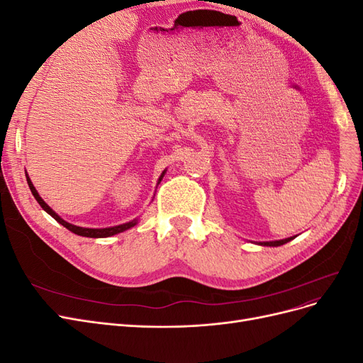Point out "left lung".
Returning a JSON list of instances; mask_svg holds the SVG:
<instances>
[{
    "label": "left lung",
    "instance_id": "left-lung-1",
    "mask_svg": "<svg viewBox=\"0 0 363 363\" xmlns=\"http://www.w3.org/2000/svg\"><path fill=\"white\" fill-rule=\"evenodd\" d=\"M294 238H288V239H281V240H271V242H262L260 245H267V247H279V245H283L289 242V240H292Z\"/></svg>",
    "mask_w": 363,
    "mask_h": 363
}]
</instances>
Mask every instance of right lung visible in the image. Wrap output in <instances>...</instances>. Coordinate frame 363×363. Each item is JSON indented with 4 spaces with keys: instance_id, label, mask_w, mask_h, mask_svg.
Segmentation results:
<instances>
[{
    "instance_id": "1",
    "label": "right lung",
    "mask_w": 363,
    "mask_h": 363,
    "mask_svg": "<svg viewBox=\"0 0 363 363\" xmlns=\"http://www.w3.org/2000/svg\"><path fill=\"white\" fill-rule=\"evenodd\" d=\"M162 177H163V175H162ZM162 177H160V180H162ZM27 183H28V186H30L31 194L35 195L36 201L40 204V207L43 208V211H45L47 213H50V215H51L54 219H56L57 223H60L63 227H67L68 230H71L72 233L79 235V236H86V238H108V236H113V235H116V233L124 232V230H127V228H130V227H133V225L136 224V219H135V221H131V223L121 224V225H116V227H108V228H83V227L72 225V224H69V223H67V221H63V219H62L56 212H54L52 208H51L45 201H43V200L40 199L38 191L35 189V186H33L31 180L28 179V175H27Z\"/></svg>"
}]
</instances>
